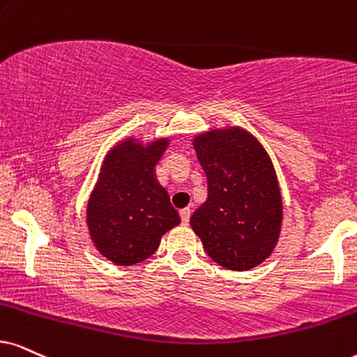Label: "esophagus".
Here are the masks:
<instances>
[{
  "instance_id": "esophagus-1",
  "label": "esophagus",
  "mask_w": 357,
  "mask_h": 357,
  "mask_svg": "<svg viewBox=\"0 0 357 357\" xmlns=\"http://www.w3.org/2000/svg\"><path fill=\"white\" fill-rule=\"evenodd\" d=\"M179 215H181V222L186 225L189 222V218H191V209L186 207V209H183L181 212H179Z\"/></svg>"
}]
</instances>
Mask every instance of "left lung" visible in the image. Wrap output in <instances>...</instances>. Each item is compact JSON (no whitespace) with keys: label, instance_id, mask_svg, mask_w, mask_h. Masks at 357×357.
Segmentation results:
<instances>
[{"label":"left lung","instance_id":"obj_1","mask_svg":"<svg viewBox=\"0 0 357 357\" xmlns=\"http://www.w3.org/2000/svg\"><path fill=\"white\" fill-rule=\"evenodd\" d=\"M207 176V199L191 215L207 255L229 270H250L272 254L282 225V196L272 161L242 128L194 138Z\"/></svg>","mask_w":357,"mask_h":357}]
</instances>
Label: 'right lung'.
Wrapping results in <instances>:
<instances>
[{
	"label": "right lung",
	"mask_w": 357,
	"mask_h": 357,
	"mask_svg": "<svg viewBox=\"0 0 357 357\" xmlns=\"http://www.w3.org/2000/svg\"><path fill=\"white\" fill-rule=\"evenodd\" d=\"M168 139L142 146L121 142L108 153L87 206V224L98 252L116 265L146 260L161 237L179 224L169 196L155 179Z\"/></svg>",
	"instance_id": "obj_1"
}]
</instances>
